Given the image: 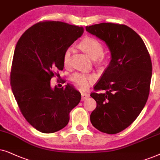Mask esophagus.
I'll return each mask as SVG.
<instances>
[{
    "label": "esophagus",
    "mask_w": 160,
    "mask_h": 160,
    "mask_svg": "<svg viewBox=\"0 0 160 160\" xmlns=\"http://www.w3.org/2000/svg\"><path fill=\"white\" fill-rule=\"evenodd\" d=\"M81 96H82L81 101H84V100H86L87 98L89 97L88 93H86V92H82L81 93Z\"/></svg>",
    "instance_id": "esophagus-1"
}]
</instances>
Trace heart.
<instances>
[{
	"label": "heart",
	"mask_w": 160,
	"mask_h": 160,
	"mask_svg": "<svg viewBox=\"0 0 160 160\" xmlns=\"http://www.w3.org/2000/svg\"><path fill=\"white\" fill-rule=\"evenodd\" d=\"M80 48L88 54L91 58L96 60L99 58L103 54L104 48L101 42L93 38H86L84 39L80 44ZM73 48L72 47L68 48L65 50L63 57V64L67 66L69 64L71 55ZM72 81L79 88L85 90L88 88L90 84L96 80V75L94 74H86L81 73H74L71 77Z\"/></svg>",
	"instance_id": "1"
}]
</instances>
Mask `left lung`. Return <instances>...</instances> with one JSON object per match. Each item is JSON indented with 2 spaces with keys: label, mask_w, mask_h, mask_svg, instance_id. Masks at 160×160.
Wrapping results in <instances>:
<instances>
[{
  "label": "left lung",
  "mask_w": 160,
  "mask_h": 160,
  "mask_svg": "<svg viewBox=\"0 0 160 160\" xmlns=\"http://www.w3.org/2000/svg\"><path fill=\"white\" fill-rule=\"evenodd\" d=\"M86 31L107 44L111 61L94 86L91 97L97 102L91 112L92 125L107 134L127 128L139 116L149 95L152 64L138 34L125 25L102 22L86 27Z\"/></svg>",
  "instance_id": "1"
}]
</instances>
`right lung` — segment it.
Instances as JSON below:
<instances>
[{
  "mask_svg": "<svg viewBox=\"0 0 160 160\" xmlns=\"http://www.w3.org/2000/svg\"><path fill=\"white\" fill-rule=\"evenodd\" d=\"M84 28L58 21L40 22L29 28L17 43L11 86L19 108L30 124L43 133L67 126L69 112L81 99L72 86L52 88L55 71L63 69L65 50Z\"/></svg>",
  "mask_w": 160,
  "mask_h": 160,
  "instance_id": "right-lung-1",
  "label": "right lung"
}]
</instances>
